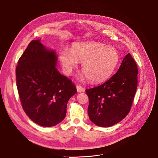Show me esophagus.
<instances>
[{
	"label": "esophagus",
	"instance_id": "esophagus-1",
	"mask_svg": "<svg viewBox=\"0 0 158 158\" xmlns=\"http://www.w3.org/2000/svg\"><path fill=\"white\" fill-rule=\"evenodd\" d=\"M76 89L78 92H82V91H84V88L80 85H76Z\"/></svg>",
	"mask_w": 158,
	"mask_h": 158
}]
</instances>
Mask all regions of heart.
Listing matches in <instances>:
<instances>
[{"mask_svg": "<svg viewBox=\"0 0 158 158\" xmlns=\"http://www.w3.org/2000/svg\"><path fill=\"white\" fill-rule=\"evenodd\" d=\"M60 60L64 72L70 75L77 64L82 62V70L92 82H103L112 74L120 60L118 51L112 47L97 42L73 44L71 51L63 50Z\"/></svg>", "mask_w": 158, "mask_h": 158, "instance_id": "1", "label": "heart"}]
</instances>
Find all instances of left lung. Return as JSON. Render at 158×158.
<instances>
[{
  "mask_svg": "<svg viewBox=\"0 0 158 158\" xmlns=\"http://www.w3.org/2000/svg\"><path fill=\"white\" fill-rule=\"evenodd\" d=\"M138 67L129 53L120 68L109 80L86 89L88 114L96 125L108 127L122 121L129 114L138 85Z\"/></svg>",
  "mask_w": 158,
  "mask_h": 158,
  "instance_id": "8db88e82",
  "label": "left lung"
}]
</instances>
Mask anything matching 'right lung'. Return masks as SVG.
I'll list each match as a JSON object with an SVG mask.
<instances>
[{
  "mask_svg": "<svg viewBox=\"0 0 158 158\" xmlns=\"http://www.w3.org/2000/svg\"><path fill=\"white\" fill-rule=\"evenodd\" d=\"M57 56L40 40H32L18 61L16 82L22 108L37 124L51 127L62 122L75 85L56 67Z\"/></svg>",
  "mask_w": 158,
  "mask_h": 158,
  "instance_id": "right-lung-1",
  "label": "right lung"
}]
</instances>
